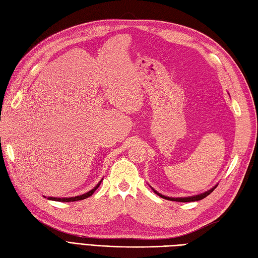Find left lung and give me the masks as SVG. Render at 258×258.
<instances>
[{
    "label": "left lung",
    "mask_w": 258,
    "mask_h": 258,
    "mask_svg": "<svg viewBox=\"0 0 258 258\" xmlns=\"http://www.w3.org/2000/svg\"><path fill=\"white\" fill-rule=\"evenodd\" d=\"M215 188H216V186L214 187V188L210 189V190H208V191H206V192H204V194H200V195H197V196H192V197H185V198H171V197H166V196H163V195L157 192L156 190H154V191H155L156 194H157L159 197H161V198H163V199L171 200V201H178V202H190V201H198V200H201V199H204V198L208 197L209 195H210L211 192H212Z\"/></svg>",
    "instance_id": "1"
}]
</instances>
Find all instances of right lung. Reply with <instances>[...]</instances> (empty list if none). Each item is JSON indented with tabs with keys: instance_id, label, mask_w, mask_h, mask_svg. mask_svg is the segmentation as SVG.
<instances>
[{
	"instance_id": "add662e5",
	"label": "right lung",
	"mask_w": 258,
	"mask_h": 258,
	"mask_svg": "<svg viewBox=\"0 0 258 258\" xmlns=\"http://www.w3.org/2000/svg\"><path fill=\"white\" fill-rule=\"evenodd\" d=\"M101 182H102V181H100V183H98V185L95 187V188H92L90 191L86 192V194H84V195H81V196L71 197V198H54V197H48L47 199H49V200H54V201H61V202H71V201H79V200H83V199H86V198L90 197L91 195H92L93 192H95V191H96V189H97L98 187L100 186Z\"/></svg>"
}]
</instances>
